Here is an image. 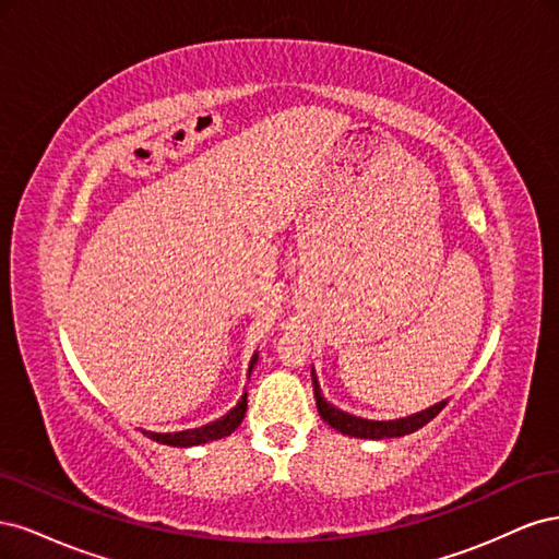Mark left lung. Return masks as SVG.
<instances>
[{"mask_svg":"<svg viewBox=\"0 0 559 559\" xmlns=\"http://www.w3.org/2000/svg\"><path fill=\"white\" fill-rule=\"evenodd\" d=\"M312 384H314V399H317V411L321 415V419L329 421V425L341 431L345 436H354V438H373V441H380V438H396V436H405L413 433L417 429H421L431 421L438 413L445 408L448 401H441L431 405V408L415 413L411 417H401V419H389V421H378V419H364L357 415H349L341 408H335L333 403H329L324 396H321V389L317 382V376L312 370Z\"/></svg>","mask_w":559,"mask_h":559,"instance_id":"8db88e82","label":"left lung"}]
</instances>
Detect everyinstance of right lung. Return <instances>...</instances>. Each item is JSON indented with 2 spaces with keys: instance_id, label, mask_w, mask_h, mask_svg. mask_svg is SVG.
<instances>
[{
  "instance_id": "add662e5",
  "label": "right lung",
  "mask_w": 559,
  "mask_h": 559,
  "mask_svg": "<svg viewBox=\"0 0 559 559\" xmlns=\"http://www.w3.org/2000/svg\"><path fill=\"white\" fill-rule=\"evenodd\" d=\"M259 354H253L251 364H249V373L253 364H257ZM247 413V392L242 394V399L238 401V405L230 413H226L222 419L212 421V425L198 427V429H186V431H175V433H154V431H144L148 438H154L156 443L163 445H175V448H189V445H200V443H210V441H218V438L230 436L235 429L242 425Z\"/></svg>"
}]
</instances>
